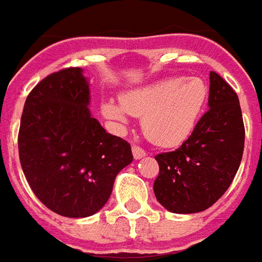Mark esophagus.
I'll return each instance as SVG.
<instances>
[{
    "mask_svg": "<svg viewBox=\"0 0 262 262\" xmlns=\"http://www.w3.org/2000/svg\"><path fill=\"white\" fill-rule=\"evenodd\" d=\"M132 153H133L135 160H140L146 156V151H144L142 147H139V146H133V147H132Z\"/></svg>",
    "mask_w": 262,
    "mask_h": 262,
    "instance_id": "34e87169",
    "label": "esophagus"
}]
</instances>
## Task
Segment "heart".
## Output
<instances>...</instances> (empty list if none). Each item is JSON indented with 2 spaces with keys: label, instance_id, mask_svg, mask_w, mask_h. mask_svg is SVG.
I'll list each match as a JSON object with an SVG mask.
<instances>
[{
  "label": "heart",
  "instance_id": "b5f03b06",
  "mask_svg": "<svg viewBox=\"0 0 262 262\" xmlns=\"http://www.w3.org/2000/svg\"><path fill=\"white\" fill-rule=\"evenodd\" d=\"M208 97L209 88L201 78L168 77L123 92L120 102L103 101L101 112L120 126L127 123L129 115L139 116L151 142L172 147L192 135Z\"/></svg>",
  "mask_w": 262,
  "mask_h": 262
}]
</instances>
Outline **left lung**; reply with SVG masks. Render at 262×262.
<instances>
[{"label":"left lung","instance_id":"left-lung-1","mask_svg":"<svg viewBox=\"0 0 262 262\" xmlns=\"http://www.w3.org/2000/svg\"><path fill=\"white\" fill-rule=\"evenodd\" d=\"M209 111L180 148L156 156L154 195L172 213L210 208L230 187L244 150V123L237 94L214 71L209 74Z\"/></svg>","mask_w":262,"mask_h":262}]
</instances>
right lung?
Instances as JSON below:
<instances>
[{"label": "right lung", "instance_id": "1", "mask_svg": "<svg viewBox=\"0 0 262 262\" xmlns=\"http://www.w3.org/2000/svg\"><path fill=\"white\" fill-rule=\"evenodd\" d=\"M84 70L48 75L26 98L18 136L19 160L37 199L66 217H88L105 206L130 144L106 133L90 111Z\"/></svg>", "mask_w": 262, "mask_h": 262}]
</instances>
